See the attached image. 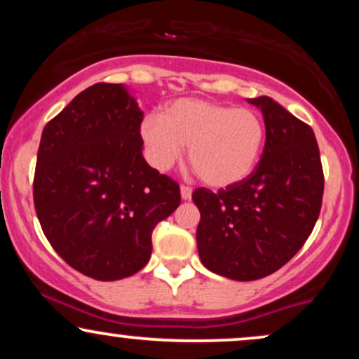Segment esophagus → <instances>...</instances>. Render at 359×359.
<instances>
[{"label": "esophagus", "mask_w": 359, "mask_h": 359, "mask_svg": "<svg viewBox=\"0 0 359 359\" xmlns=\"http://www.w3.org/2000/svg\"><path fill=\"white\" fill-rule=\"evenodd\" d=\"M180 196H182V199H184V201L191 199V196H192V189L189 187V185H182V187H180Z\"/></svg>", "instance_id": "esophagus-1"}]
</instances>
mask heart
I'll use <instances>...</instances> for the list:
<instances>
[{"mask_svg":"<svg viewBox=\"0 0 359 359\" xmlns=\"http://www.w3.org/2000/svg\"><path fill=\"white\" fill-rule=\"evenodd\" d=\"M265 123L257 111L205 100H177L162 118L148 114L140 137L156 170H168L189 147V162L212 187L248 179L265 147Z\"/></svg>","mask_w":359,"mask_h":359,"instance_id":"1","label":"heart"}]
</instances>
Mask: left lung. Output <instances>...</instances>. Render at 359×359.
Instances as JSON below:
<instances>
[{
    "label": "left lung",
    "mask_w": 359,
    "mask_h": 359,
    "mask_svg": "<svg viewBox=\"0 0 359 359\" xmlns=\"http://www.w3.org/2000/svg\"><path fill=\"white\" fill-rule=\"evenodd\" d=\"M248 102L262 109L266 131L257 168L240 184L192 194L201 211L196 233L201 262L238 282L271 275L302 248L324 192L312 128L269 96Z\"/></svg>",
    "instance_id": "8db88e82"
}]
</instances>
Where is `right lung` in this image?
Returning a JSON list of instances; mask_svg holds the SVG:
<instances>
[{
  "label": "right lung",
  "instance_id": "right-lung-1",
  "mask_svg": "<svg viewBox=\"0 0 359 359\" xmlns=\"http://www.w3.org/2000/svg\"><path fill=\"white\" fill-rule=\"evenodd\" d=\"M138 102L123 84L90 86L47 123L34 203L52 248L101 282L131 277L151 255V233L180 204V189L142 155Z\"/></svg>",
  "mask_w": 359,
  "mask_h": 359
}]
</instances>
